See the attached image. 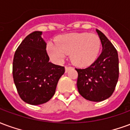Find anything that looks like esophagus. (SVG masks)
<instances>
[{
    "label": "esophagus",
    "mask_w": 130,
    "mask_h": 130,
    "mask_svg": "<svg viewBox=\"0 0 130 130\" xmlns=\"http://www.w3.org/2000/svg\"><path fill=\"white\" fill-rule=\"evenodd\" d=\"M71 68V66H65V70H66V72H67L69 71V69Z\"/></svg>",
    "instance_id": "34e87169"
}]
</instances>
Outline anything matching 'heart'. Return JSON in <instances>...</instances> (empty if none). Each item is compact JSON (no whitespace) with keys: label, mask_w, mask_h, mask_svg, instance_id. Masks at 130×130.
<instances>
[{"label":"heart","mask_w":130,"mask_h":130,"mask_svg":"<svg viewBox=\"0 0 130 130\" xmlns=\"http://www.w3.org/2000/svg\"><path fill=\"white\" fill-rule=\"evenodd\" d=\"M100 41L96 35L88 32L72 33L60 36L57 44L48 43L47 51L54 60L61 61L71 54L72 61L79 66L91 64L97 57Z\"/></svg>","instance_id":"1"}]
</instances>
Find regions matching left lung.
Masks as SVG:
<instances>
[{"instance_id": "8db88e82", "label": "left lung", "mask_w": 130, "mask_h": 130, "mask_svg": "<svg viewBox=\"0 0 130 130\" xmlns=\"http://www.w3.org/2000/svg\"><path fill=\"white\" fill-rule=\"evenodd\" d=\"M103 51L91 65L75 69L78 73L77 87L79 94L90 101L100 102L109 98L115 90L119 75L116 49L102 32L96 30Z\"/></svg>"}]
</instances>
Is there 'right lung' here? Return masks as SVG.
Instances as JSON below:
<instances>
[{"instance_id":"add662e5","label":"right lung","mask_w":130,"mask_h":130,"mask_svg":"<svg viewBox=\"0 0 130 130\" xmlns=\"http://www.w3.org/2000/svg\"><path fill=\"white\" fill-rule=\"evenodd\" d=\"M42 32L30 33L15 52L12 74L20 98L27 104L41 105L55 94L59 79L65 72L64 66L49 62L46 43Z\"/></svg>"}]
</instances>
